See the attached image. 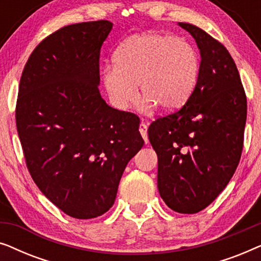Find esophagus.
Here are the masks:
<instances>
[{
  "label": "esophagus",
  "instance_id": "34e87169",
  "mask_svg": "<svg viewBox=\"0 0 261 261\" xmlns=\"http://www.w3.org/2000/svg\"><path fill=\"white\" fill-rule=\"evenodd\" d=\"M139 130H140V134H141V137L144 138V140H145V144H148V137H147V126H146V123L141 122V123H140V127H139Z\"/></svg>",
  "mask_w": 261,
  "mask_h": 261
}]
</instances>
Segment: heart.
I'll return each instance as SVG.
<instances>
[{
    "label": "heart",
    "instance_id": "heart-1",
    "mask_svg": "<svg viewBox=\"0 0 261 261\" xmlns=\"http://www.w3.org/2000/svg\"><path fill=\"white\" fill-rule=\"evenodd\" d=\"M115 65H107L102 77L110 101L124 110L144 96L141 110L155 106L166 112L183 107L191 97L199 74V56L191 42L162 33L128 38L115 53Z\"/></svg>",
    "mask_w": 261,
    "mask_h": 261
}]
</instances>
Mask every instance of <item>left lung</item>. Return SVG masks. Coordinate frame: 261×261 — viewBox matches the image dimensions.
<instances>
[{"label":"left lung","instance_id":"1","mask_svg":"<svg viewBox=\"0 0 261 261\" xmlns=\"http://www.w3.org/2000/svg\"><path fill=\"white\" fill-rule=\"evenodd\" d=\"M201 55L197 84L176 113L148 128L158 155V190L170 209L195 214L219 196L237 170L244 146L247 99L224 46L201 28L178 22Z\"/></svg>","mask_w":261,"mask_h":261}]
</instances>
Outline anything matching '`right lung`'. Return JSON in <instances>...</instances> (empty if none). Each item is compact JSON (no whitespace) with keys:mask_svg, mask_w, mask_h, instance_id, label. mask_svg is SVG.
<instances>
[{"mask_svg":"<svg viewBox=\"0 0 261 261\" xmlns=\"http://www.w3.org/2000/svg\"><path fill=\"white\" fill-rule=\"evenodd\" d=\"M107 20L60 28L24 65L16 128L34 183L53 204L80 220L115 202L127 164L144 146L138 117L99 94V52Z\"/></svg>","mask_w":261,"mask_h":261,"instance_id":"obj_1","label":"right lung"}]
</instances>
